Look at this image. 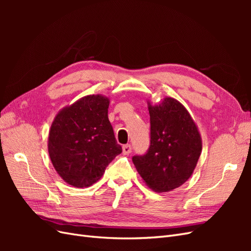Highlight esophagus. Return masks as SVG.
Masks as SVG:
<instances>
[{"instance_id": "34e87169", "label": "esophagus", "mask_w": 251, "mask_h": 251, "mask_svg": "<svg viewBox=\"0 0 251 251\" xmlns=\"http://www.w3.org/2000/svg\"><path fill=\"white\" fill-rule=\"evenodd\" d=\"M132 151V147L130 144H126V146L123 147V153L124 155H128Z\"/></svg>"}]
</instances>
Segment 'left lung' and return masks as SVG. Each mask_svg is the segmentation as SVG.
<instances>
[{
	"label": "left lung",
	"mask_w": 251,
	"mask_h": 251,
	"mask_svg": "<svg viewBox=\"0 0 251 251\" xmlns=\"http://www.w3.org/2000/svg\"><path fill=\"white\" fill-rule=\"evenodd\" d=\"M151 146L143 156H134L136 170L157 193L178 188L192 176L202 151V139L186 108L173 97L158 104L148 101Z\"/></svg>",
	"instance_id": "obj_1"
}]
</instances>
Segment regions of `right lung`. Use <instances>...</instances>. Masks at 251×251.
Here are the masks:
<instances>
[{
  "label": "right lung",
  "mask_w": 251,
  "mask_h": 251,
  "mask_svg": "<svg viewBox=\"0 0 251 251\" xmlns=\"http://www.w3.org/2000/svg\"><path fill=\"white\" fill-rule=\"evenodd\" d=\"M109 97H81L53 119L48 153L56 173L74 187H89L100 180L123 150L108 117Z\"/></svg>",
  "instance_id": "right-lung-1"
}]
</instances>
